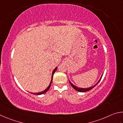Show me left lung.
<instances>
[{"instance_id": "1", "label": "left lung", "mask_w": 123, "mask_h": 123, "mask_svg": "<svg viewBox=\"0 0 123 123\" xmlns=\"http://www.w3.org/2000/svg\"><path fill=\"white\" fill-rule=\"evenodd\" d=\"M103 75V74H102V76H101V77H100V79H99V80H98V82L95 85H94L93 86H91V87H88V88H81V87L80 88V87H77V86H75L73 84H72V83H71V81H70L69 80H69V82H70V83L71 85L72 86V87L73 88H74V89L75 90H76V91H78V92H86V91H89V90H91L92 89H93V88L94 87H95L98 84V83L99 82V81H100L101 79H102V78Z\"/></svg>"}]
</instances>
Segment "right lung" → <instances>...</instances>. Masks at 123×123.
Returning <instances> with one entry per match:
<instances>
[{
  "instance_id": "1",
  "label": "right lung",
  "mask_w": 123,
  "mask_h": 123,
  "mask_svg": "<svg viewBox=\"0 0 123 123\" xmlns=\"http://www.w3.org/2000/svg\"><path fill=\"white\" fill-rule=\"evenodd\" d=\"M57 67H56L55 69H54V70L52 72V77H51V82L50 83H49V86L47 87L46 89H45V90H44V91H43L42 92H37V93H32V92H31V93L32 94H37V95H40V94H44L45 93H46V92L48 91V90H49V87H51V83H52V79H53V74H55V72L56 71V70H57Z\"/></svg>"
}]
</instances>
